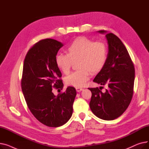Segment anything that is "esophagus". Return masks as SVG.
Segmentation results:
<instances>
[{
    "instance_id": "34e87169",
    "label": "esophagus",
    "mask_w": 149,
    "mask_h": 149,
    "mask_svg": "<svg viewBox=\"0 0 149 149\" xmlns=\"http://www.w3.org/2000/svg\"><path fill=\"white\" fill-rule=\"evenodd\" d=\"M76 91L77 92H80L81 91H83V89L82 88H76Z\"/></svg>"
}]
</instances>
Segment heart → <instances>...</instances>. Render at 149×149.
Masks as SVG:
<instances>
[{
    "label": "heart",
    "mask_w": 149,
    "mask_h": 149,
    "mask_svg": "<svg viewBox=\"0 0 149 149\" xmlns=\"http://www.w3.org/2000/svg\"><path fill=\"white\" fill-rule=\"evenodd\" d=\"M107 47L104 42H95L85 37H78L67 48V54H57L55 61L62 72H69L72 61H77L79 68L68 75L65 79L67 84L75 88L85 86L91 77V72H98L102 69L107 59Z\"/></svg>",
    "instance_id": "b5f03b06"
}]
</instances>
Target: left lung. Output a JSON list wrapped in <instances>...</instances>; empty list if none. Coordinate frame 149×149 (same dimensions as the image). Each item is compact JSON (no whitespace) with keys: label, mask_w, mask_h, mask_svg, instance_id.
<instances>
[{"label":"left lung","mask_w":149,"mask_h":149,"mask_svg":"<svg viewBox=\"0 0 149 149\" xmlns=\"http://www.w3.org/2000/svg\"><path fill=\"white\" fill-rule=\"evenodd\" d=\"M97 33L106 34L108 54L104 68L93 81L108 88L104 92L98 88H88L92 92L89 106L99 118L113 120L124 112L132 100L135 68L126 48L118 37L104 30Z\"/></svg>","instance_id":"obj_1"}]
</instances>
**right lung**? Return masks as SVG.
I'll list each match as a JSON object with an SVG mask.
<instances>
[{
	"mask_svg": "<svg viewBox=\"0 0 149 149\" xmlns=\"http://www.w3.org/2000/svg\"><path fill=\"white\" fill-rule=\"evenodd\" d=\"M63 46L52 38L39 41L28 51L23 68L22 90L28 107L38 121L52 127L61 126L70 118L77 94L71 86L57 96L52 92L54 88H63L59 79L61 73L55 61Z\"/></svg>",
	"mask_w": 149,
	"mask_h": 149,
	"instance_id": "obj_1",
	"label": "right lung"
}]
</instances>
